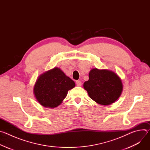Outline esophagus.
Returning <instances> with one entry per match:
<instances>
[{"mask_svg":"<svg viewBox=\"0 0 150 150\" xmlns=\"http://www.w3.org/2000/svg\"><path fill=\"white\" fill-rule=\"evenodd\" d=\"M76 85L77 86H81V85H82V82H81V81H76Z\"/></svg>","mask_w":150,"mask_h":150,"instance_id":"34e87169","label":"esophagus"}]
</instances>
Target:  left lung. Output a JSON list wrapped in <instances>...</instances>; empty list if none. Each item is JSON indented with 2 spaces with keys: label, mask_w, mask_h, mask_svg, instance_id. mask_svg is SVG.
<instances>
[{
  "label": "left lung",
  "mask_w": 150,
  "mask_h": 150,
  "mask_svg": "<svg viewBox=\"0 0 150 150\" xmlns=\"http://www.w3.org/2000/svg\"><path fill=\"white\" fill-rule=\"evenodd\" d=\"M83 88L94 101L108 105L120 96L123 85L119 76L114 72L94 68L89 73L88 81L83 83Z\"/></svg>",
  "instance_id": "8db88e82"
}]
</instances>
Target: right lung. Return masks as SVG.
Segmentation results:
<instances>
[{
	"mask_svg": "<svg viewBox=\"0 0 150 150\" xmlns=\"http://www.w3.org/2000/svg\"><path fill=\"white\" fill-rule=\"evenodd\" d=\"M75 83L60 68H54L40 75L34 87L36 100L42 106L53 109L60 105Z\"/></svg>",
	"mask_w": 150,
	"mask_h": 150,
	"instance_id": "add662e5",
	"label": "right lung"
}]
</instances>
